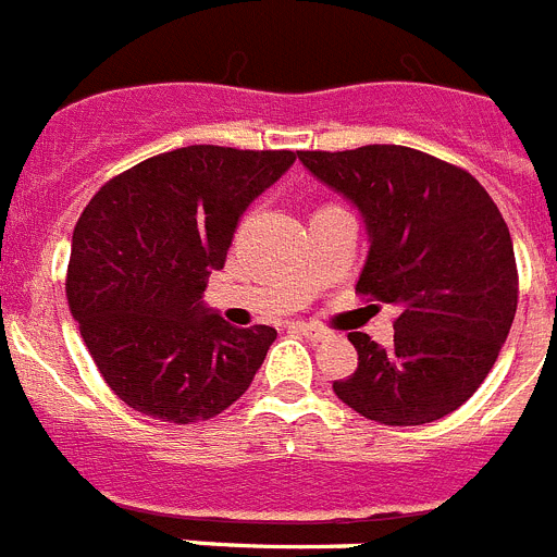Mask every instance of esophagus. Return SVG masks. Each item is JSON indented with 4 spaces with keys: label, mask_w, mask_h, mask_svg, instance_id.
I'll return each instance as SVG.
<instances>
[{
    "label": "esophagus",
    "mask_w": 557,
    "mask_h": 557,
    "mask_svg": "<svg viewBox=\"0 0 557 557\" xmlns=\"http://www.w3.org/2000/svg\"><path fill=\"white\" fill-rule=\"evenodd\" d=\"M295 329L304 334L307 339H312V343H326L329 337H332V332L323 326H314V323H295Z\"/></svg>",
    "instance_id": "obj_1"
}]
</instances>
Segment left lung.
Masks as SVG:
<instances>
[{"label":"left lung","instance_id":"obj_1","mask_svg":"<svg viewBox=\"0 0 557 557\" xmlns=\"http://www.w3.org/2000/svg\"><path fill=\"white\" fill-rule=\"evenodd\" d=\"M298 159L366 223L357 293L398 309L391 348L348 334L359 366L334 393L387 426L449 416L494 368L519 301L499 209L469 172L412 147L304 150Z\"/></svg>","mask_w":557,"mask_h":557}]
</instances>
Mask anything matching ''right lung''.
<instances>
[{
  "label": "right lung",
  "mask_w": 557,
  "mask_h": 557,
  "mask_svg": "<svg viewBox=\"0 0 557 557\" xmlns=\"http://www.w3.org/2000/svg\"><path fill=\"white\" fill-rule=\"evenodd\" d=\"M289 150L191 145L108 181L72 234L66 298L102 379L170 424L218 416L262 368L275 329L203 304L239 218L293 166Z\"/></svg>",
  "instance_id": "right-lung-1"
}]
</instances>
